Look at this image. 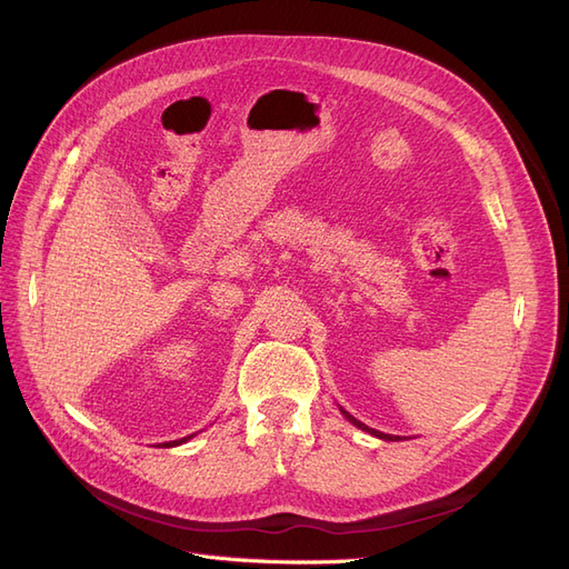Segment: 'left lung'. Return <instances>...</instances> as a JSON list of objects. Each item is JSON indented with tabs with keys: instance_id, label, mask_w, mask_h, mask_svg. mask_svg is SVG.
Masks as SVG:
<instances>
[{
	"instance_id": "1",
	"label": "left lung",
	"mask_w": 569,
	"mask_h": 569,
	"mask_svg": "<svg viewBox=\"0 0 569 569\" xmlns=\"http://www.w3.org/2000/svg\"><path fill=\"white\" fill-rule=\"evenodd\" d=\"M341 412H343V418H347L349 422H353V425H356V427H360V429H366V432H370V435H375V437H380V439H385V441H396V439H399V437H393V435H385V432H377V429H370V427H366L363 422L356 420L353 416H349V412L343 410V408H341Z\"/></svg>"
}]
</instances>
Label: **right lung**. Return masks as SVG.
<instances>
[{
    "label": "right lung",
    "instance_id": "right-lung-1",
    "mask_svg": "<svg viewBox=\"0 0 569 569\" xmlns=\"http://www.w3.org/2000/svg\"><path fill=\"white\" fill-rule=\"evenodd\" d=\"M187 439H192V437H184V439H180V441H168L166 446H178V443H184Z\"/></svg>",
    "mask_w": 569,
    "mask_h": 569
}]
</instances>
